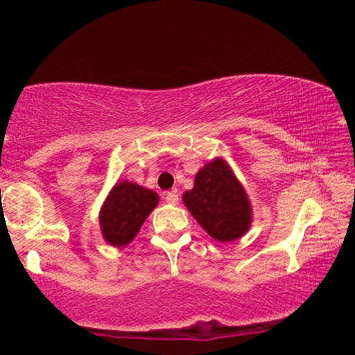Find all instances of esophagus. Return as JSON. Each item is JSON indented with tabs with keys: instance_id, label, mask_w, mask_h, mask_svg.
I'll list each match as a JSON object with an SVG mask.
<instances>
[{
	"instance_id": "obj_1",
	"label": "esophagus",
	"mask_w": 355,
	"mask_h": 355,
	"mask_svg": "<svg viewBox=\"0 0 355 355\" xmlns=\"http://www.w3.org/2000/svg\"><path fill=\"white\" fill-rule=\"evenodd\" d=\"M164 200L168 203H171V205H176L179 202V196L176 192H164Z\"/></svg>"
}]
</instances>
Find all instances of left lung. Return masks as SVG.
<instances>
[{"mask_svg": "<svg viewBox=\"0 0 355 355\" xmlns=\"http://www.w3.org/2000/svg\"><path fill=\"white\" fill-rule=\"evenodd\" d=\"M184 203L203 230L220 242L234 241L250 226V203L241 182L223 159L200 169Z\"/></svg>", "mask_w": 355, "mask_h": 355, "instance_id": "left-lung-1", "label": "left lung"}]
</instances>
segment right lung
<instances>
[{
	"instance_id": "right-lung-1",
	"label": "right lung",
	"mask_w": 355,
	"mask_h": 355,
	"mask_svg": "<svg viewBox=\"0 0 355 355\" xmlns=\"http://www.w3.org/2000/svg\"><path fill=\"white\" fill-rule=\"evenodd\" d=\"M157 203V193L137 184L119 182L114 186L100 213V226L106 242L118 247L129 244Z\"/></svg>"
}]
</instances>
